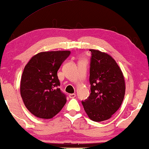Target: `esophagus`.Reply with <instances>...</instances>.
<instances>
[{"label":"esophagus","instance_id":"1","mask_svg":"<svg viewBox=\"0 0 149 149\" xmlns=\"http://www.w3.org/2000/svg\"><path fill=\"white\" fill-rule=\"evenodd\" d=\"M69 96L70 98H74V97H76V94H70L69 95Z\"/></svg>","mask_w":149,"mask_h":149}]
</instances>
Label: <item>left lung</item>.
<instances>
[{"instance_id": "obj_1", "label": "left lung", "mask_w": 149, "mask_h": 149, "mask_svg": "<svg viewBox=\"0 0 149 149\" xmlns=\"http://www.w3.org/2000/svg\"><path fill=\"white\" fill-rule=\"evenodd\" d=\"M91 93L82 106L94 121L107 120L118 111L125 96V80L121 70L110 55L90 49Z\"/></svg>"}]
</instances>
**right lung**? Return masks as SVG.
Here are the masks:
<instances>
[{"mask_svg": "<svg viewBox=\"0 0 149 149\" xmlns=\"http://www.w3.org/2000/svg\"><path fill=\"white\" fill-rule=\"evenodd\" d=\"M70 54V51L41 52L24 67L21 96L26 108L38 118H53L67 102V96L58 87L57 71Z\"/></svg>", "mask_w": 149, "mask_h": 149, "instance_id": "1", "label": "right lung"}]
</instances>
